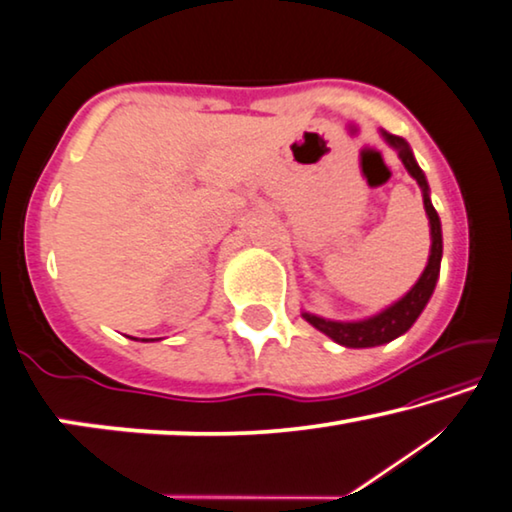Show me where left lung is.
Here are the masks:
<instances>
[{
	"mask_svg": "<svg viewBox=\"0 0 512 512\" xmlns=\"http://www.w3.org/2000/svg\"><path fill=\"white\" fill-rule=\"evenodd\" d=\"M381 135H384V140L391 144L393 149H398V156L402 158L407 172L418 181V186H421V190H423L425 213H427V218H430L432 246H430V259H427L425 271L421 273V278H418L416 285L411 287L400 301H395L393 305H388L386 310H381L379 315L361 319V322H331V319L303 312L305 322H310L317 331L329 335L331 340H335L342 347H354V349L386 345V342L400 338L402 333H407L411 326H414L418 315H421L427 301H430L434 287H437L441 253H444V241H441V223H439L437 211H434L432 202H430V186H427L423 170L418 167L416 158L409 149V144L404 142L400 135H391L384 131H381Z\"/></svg>",
	"mask_w": 512,
	"mask_h": 512,
	"instance_id": "1",
	"label": "left lung"
}]
</instances>
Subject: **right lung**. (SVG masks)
Here are the masks:
<instances>
[{
  "label": "right lung",
  "instance_id": "obj_1",
  "mask_svg": "<svg viewBox=\"0 0 512 512\" xmlns=\"http://www.w3.org/2000/svg\"><path fill=\"white\" fill-rule=\"evenodd\" d=\"M133 340H135V338H133ZM142 340H144V342H147V338H142Z\"/></svg>",
  "mask_w": 512,
  "mask_h": 512
}]
</instances>
